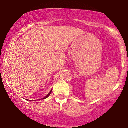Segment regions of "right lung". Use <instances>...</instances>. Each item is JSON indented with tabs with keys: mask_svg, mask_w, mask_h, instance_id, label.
<instances>
[{
	"mask_svg": "<svg viewBox=\"0 0 128 128\" xmlns=\"http://www.w3.org/2000/svg\"><path fill=\"white\" fill-rule=\"evenodd\" d=\"M51 92H52V90H51V91H50V92H49V93L48 94V95L46 96H45V97H44V98H43V99H45V98H48V96H49V95H50V94H51Z\"/></svg>",
	"mask_w": 128,
	"mask_h": 128,
	"instance_id": "1",
	"label": "right lung"
}]
</instances>
